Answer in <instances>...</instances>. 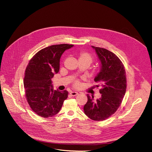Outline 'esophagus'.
<instances>
[{"mask_svg":"<svg viewBox=\"0 0 152 152\" xmlns=\"http://www.w3.org/2000/svg\"><path fill=\"white\" fill-rule=\"evenodd\" d=\"M70 94L72 96H76L78 95V93L77 92H75V91H72V92H70Z\"/></svg>","mask_w":152,"mask_h":152,"instance_id":"esophagus-1","label":"esophagus"}]
</instances>
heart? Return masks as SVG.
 Masks as SVG:
<instances>
[{"instance_id":"obj_1","label":"heart","mask_w":152,"mask_h":152,"mask_svg":"<svg viewBox=\"0 0 152 152\" xmlns=\"http://www.w3.org/2000/svg\"><path fill=\"white\" fill-rule=\"evenodd\" d=\"M78 57V60L79 62H83L87 65L88 67L93 62L94 58L93 56L88 52L82 51L77 53V55ZM100 72V68L99 67H97L94 69L93 71V75H97ZM73 86L75 88H79L80 86V82L78 79H75L73 80Z\"/></svg>"}]
</instances>
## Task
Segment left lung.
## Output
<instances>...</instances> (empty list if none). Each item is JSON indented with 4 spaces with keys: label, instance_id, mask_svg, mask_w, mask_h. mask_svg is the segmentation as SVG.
Returning <instances> with one entry per match:
<instances>
[{
    "label": "left lung",
    "instance_id": "8db88e82",
    "mask_svg": "<svg viewBox=\"0 0 152 152\" xmlns=\"http://www.w3.org/2000/svg\"><path fill=\"white\" fill-rule=\"evenodd\" d=\"M96 50L102 68L94 80L100 87L102 97L94 101L87 95L88 101L83 106L85 115L94 121H103L114 114L121 104L125 95L127 80L124 66L119 58L104 48L92 46Z\"/></svg>",
    "mask_w": 152,
    "mask_h": 152
}]
</instances>
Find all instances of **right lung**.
Instances as JSON below:
<instances>
[{"label": "right lung", "instance_id": "right-lung-1", "mask_svg": "<svg viewBox=\"0 0 152 152\" xmlns=\"http://www.w3.org/2000/svg\"><path fill=\"white\" fill-rule=\"evenodd\" d=\"M73 45L61 44L38 51L30 59L23 80L25 97L32 111L43 118L58 113L68 91L54 90L51 79L59 70V59L64 51Z\"/></svg>", "mask_w": 152, "mask_h": 152}]
</instances>
